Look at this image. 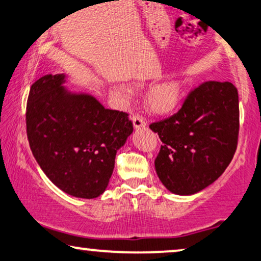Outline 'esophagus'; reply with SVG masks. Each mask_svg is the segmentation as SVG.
Returning a JSON list of instances; mask_svg holds the SVG:
<instances>
[{"instance_id":"34e87169","label":"esophagus","mask_w":261,"mask_h":261,"mask_svg":"<svg viewBox=\"0 0 261 261\" xmlns=\"http://www.w3.org/2000/svg\"><path fill=\"white\" fill-rule=\"evenodd\" d=\"M132 121H133L134 128H141V127H145V125H146L145 118H144L143 116L139 115V114L133 115V117H132Z\"/></svg>"}]
</instances>
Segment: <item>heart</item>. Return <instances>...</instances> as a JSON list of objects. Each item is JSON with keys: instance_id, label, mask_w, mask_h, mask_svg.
Here are the masks:
<instances>
[{"instance_id": "b5f03b06", "label": "heart", "mask_w": 261, "mask_h": 261, "mask_svg": "<svg viewBox=\"0 0 261 261\" xmlns=\"http://www.w3.org/2000/svg\"><path fill=\"white\" fill-rule=\"evenodd\" d=\"M118 92L123 96H129L130 91L120 88ZM180 96V86L176 82H166L155 87L149 94V105L156 112L170 111L176 105Z\"/></svg>"}]
</instances>
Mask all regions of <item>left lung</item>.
I'll return each mask as SVG.
<instances>
[{"mask_svg": "<svg viewBox=\"0 0 261 261\" xmlns=\"http://www.w3.org/2000/svg\"><path fill=\"white\" fill-rule=\"evenodd\" d=\"M162 145L157 175L170 192L194 195L223 174L236 152L239 92L231 82L207 81L190 91L178 112L152 122Z\"/></svg>", "mask_w": 261, "mask_h": 261, "instance_id": "left-lung-1", "label": "left lung"}]
</instances>
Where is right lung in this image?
<instances>
[{"mask_svg":"<svg viewBox=\"0 0 261 261\" xmlns=\"http://www.w3.org/2000/svg\"><path fill=\"white\" fill-rule=\"evenodd\" d=\"M64 77L42 76L31 86L29 144L54 185L75 197L95 198L105 191L133 123L127 112L105 109L94 96L67 92Z\"/></svg>","mask_w":261,"mask_h":261,"instance_id":"obj_1","label":"right lung"}]
</instances>
